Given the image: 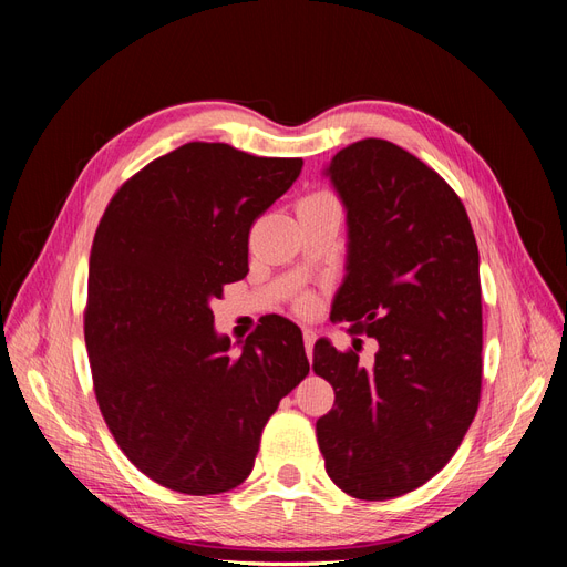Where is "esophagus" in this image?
<instances>
[{"label":"esophagus","instance_id":"obj_1","mask_svg":"<svg viewBox=\"0 0 567 567\" xmlns=\"http://www.w3.org/2000/svg\"><path fill=\"white\" fill-rule=\"evenodd\" d=\"M302 340H305V352H307V359H312V350H315V340H317V333L305 329L302 331Z\"/></svg>","mask_w":567,"mask_h":567}]
</instances>
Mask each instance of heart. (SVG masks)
Returning <instances> with one entry per match:
<instances>
[{
	"mask_svg": "<svg viewBox=\"0 0 567 567\" xmlns=\"http://www.w3.org/2000/svg\"><path fill=\"white\" fill-rule=\"evenodd\" d=\"M312 198H329V196H326V194H315Z\"/></svg>",
	"mask_w": 567,
	"mask_h": 567,
	"instance_id": "b5f03b06",
	"label": "heart"
}]
</instances>
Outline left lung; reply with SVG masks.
<instances>
[{
    "label": "left lung",
    "mask_w": 567,
    "mask_h": 567,
    "mask_svg": "<svg viewBox=\"0 0 567 567\" xmlns=\"http://www.w3.org/2000/svg\"><path fill=\"white\" fill-rule=\"evenodd\" d=\"M323 175L348 213V262L331 319L375 338L373 369L315 342L336 390L317 421L326 473L354 499L402 496L440 473L471 427L483 383L480 255L435 169L385 140L338 151Z\"/></svg>",
    "instance_id": "8db88e82"
}]
</instances>
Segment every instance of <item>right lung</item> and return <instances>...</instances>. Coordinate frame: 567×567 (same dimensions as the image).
Listing matches in <instances>:
<instances>
[{"label":"right lung","instance_id":"right-lung-1","mask_svg":"<svg viewBox=\"0 0 567 567\" xmlns=\"http://www.w3.org/2000/svg\"><path fill=\"white\" fill-rule=\"evenodd\" d=\"M300 169L192 142L127 179L99 221L84 310L96 402L117 447L167 489L241 485L269 416L310 373L293 321L265 317L231 357L210 307L248 274L252 221Z\"/></svg>","mask_w":567,"mask_h":567}]
</instances>
